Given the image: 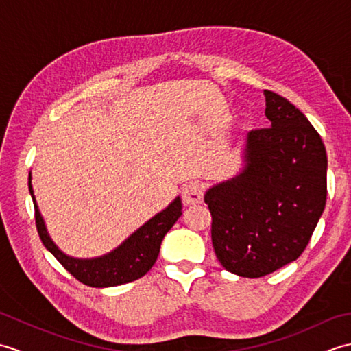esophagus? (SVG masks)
<instances>
[{
	"label": "esophagus",
	"instance_id": "34e87169",
	"mask_svg": "<svg viewBox=\"0 0 351 351\" xmlns=\"http://www.w3.org/2000/svg\"><path fill=\"white\" fill-rule=\"evenodd\" d=\"M182 200L189 205H196L204 200V187L199 181H191L182 187Z\"/></svg>",
	"mask_w": 351,
	"mask_h": 351
}]
</instances>
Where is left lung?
I'll return each instance as SVG.
<instances>
[{
	"instance_id": "left-lung-1",
	"label": "left lung",
	"mask_w": 351,
	"mask_h": 351,
	"mask_svg": "<svg viewBox=\"0 0 351 351\" xmlns=\"http://www.w3.org/2000/svg\"><path fill=\"white\" fill-rule=\"evenodd\" d=\"M264 95L270 126L249 131L241 173L205 195L215 256L243 278H263L299 258L327 196L319 134L283 96Z\"/></svg>"
}]
</instances>
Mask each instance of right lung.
I'll list each match as a JSON object with an SVG mask.
<instances>
[{
  "label": "right lung",
  "mask_w": 351,
  "mask_h": 351,
  "mask_svg": "<svg viewBox=\"0 0 351 351\" xmlns=\"http://www.w3.org/2000/svg\"><path fill=\"white\" fill-rule=\"evenodd\" d=\"M28 180L29 195H32L34 204L36 228L43 245L57 258L58 263H60L73 278L78 279L81 283H84V285L93 288L122 285V283H128L141 278V276H145L155 264L156 258H158L160 245L164 235L169 232L170 228L175 225L176 220L180 219L182 214L181 199L176 197L166 210L158 213L155 217L146 221L143 226L137 229L130 238H126V240L113 252L93 259H77L64 255V253L52 243L48 235V230L45 228L39 208L36 205L34 193L32 187V173H29Z\"/></svg>",
  "instance_id": "1"
}]
</instances>
